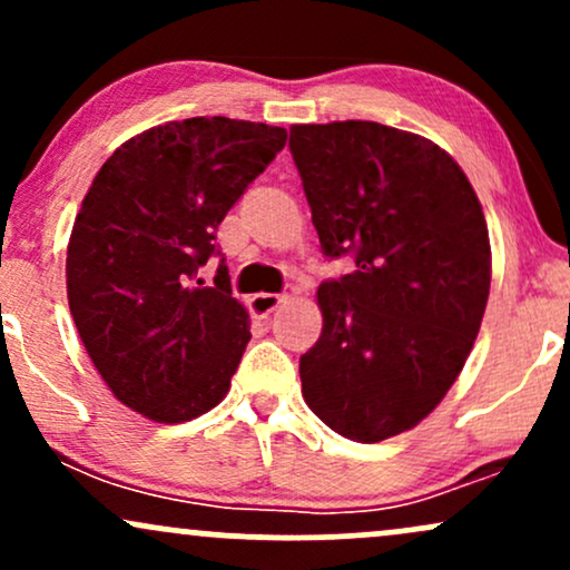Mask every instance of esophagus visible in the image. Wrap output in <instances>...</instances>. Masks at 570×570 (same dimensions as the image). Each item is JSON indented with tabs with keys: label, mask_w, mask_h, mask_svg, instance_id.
Instances as JSON below:
<instances>
[{
	"label": "esophagus",
	"mask_w": 570,
	"mask_h": 570,
	"mask_svg": "<svg viewBox=\"0 0 570 570\" xmlns=\"http://www.w3.org/2000/svg\"><path fill=\"white\" fill-rule=\"evenodd\" d=\"M281 303H284V294H276V292H259V294H254L252 299H248V305H252V313H254V316H259V318L271 316V313L276 311Z\"/></svg>",
	"instance_id": "obj_1"
}]
</instances>
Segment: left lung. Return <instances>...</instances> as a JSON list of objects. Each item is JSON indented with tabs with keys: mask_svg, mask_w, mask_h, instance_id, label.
I'll list each match as a JSON object with an SVG mask.
<instances>
[{
	"mask_svg": "<svg viewBox=\"0 0 570 570\" xmlns=\"http://www.w3.org/2000/svg\"><path fill=\"white\" fill-rule=\"evenodd\" d=\"M322 252V337L299 356L307 407L345 440L423 421L472 353L490 292L485 214L461 166L423 136L370 120L292 126Z\"/></svg>",
	"mask_w": 570,
	"mask_h": 570,
	"instance_id": "left-lung-1",
	"label": "left lung"
}]
</instances>
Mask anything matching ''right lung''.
Listing matches in <instances>:
<instances>
[{
  "mask_svg": "<svg viewBox=\"0 0 570 570\" xmlns=\"http://www.w3.org/2000/svg\"><path fill=\"white\" fill-rule=\"evenodd\" d=\"M286 130L189 117L134 136L96 174L71 227L69 311L112 394L158 423H185L225 399L248 332L217 227L271 166Z\"/></svg>",
  "mask_w": 570,
  "mask_h": 570,
  "instance_id": "add662e5",
  "label": "right lung"
}]
</instances>
